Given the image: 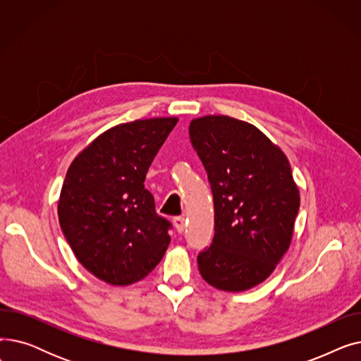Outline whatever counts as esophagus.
<instances>
[{"label":"esophagus","instance_id":"obj_1","mask_svg":"<svg viewBox=\"0 0 361 361\" xmlns=\"http://www.w3.org/2000/svg\"><path fill=\"white\" fill-rule=\"evenodd\" d=\"M173 222H174V226H176V230H177V233H183L184 230H185V221H184V216H176L174 219H173Z\"/></svg>","mask_w":361,"mask_h":361}]
</instances>
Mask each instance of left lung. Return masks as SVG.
<instances>
[{"mask_svg":"<svg viewBox=\"0 0 361 361\" xmlns=\"http://www.w3.org/2000/svg\"><path fill=\"white\" fill-rule=\"evenodd\" d=\"M211 183L215 235L197 256L212 287L245 291L267 279L290 247L300 193L283 152L255 126L206 116L188 127Z\"/></svg>","mask_w":361,"mask_h":361,"instance_id":"left-lung-1","label":"left lung"}]
</instances>
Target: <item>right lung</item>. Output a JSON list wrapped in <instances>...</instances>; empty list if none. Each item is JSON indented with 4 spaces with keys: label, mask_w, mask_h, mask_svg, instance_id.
I'll return each mask as SVG.
<instances>
[{
    "label": "right lung",
    "mask_w": 361,
    "mask_h": 361,
    "mask_svg": "<svg viewBox=\"0 0 361 361\" xmlns=\"http://www.w3.org/2000/svg\"><path fill=\"white\" fill-rule=\"evenodd\" d=\"M178 118L136 120L106 130L71 162L59 219L83 267L112 286L143 279L164 257L171 222L145 188L147 169Z\"/></svg>",
    "instance_id": "1"
}]
</instances>
